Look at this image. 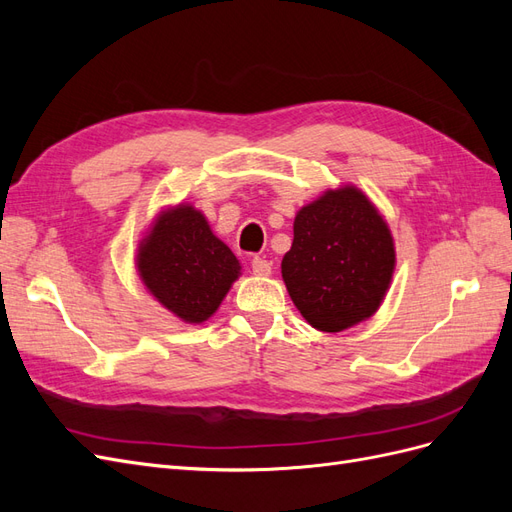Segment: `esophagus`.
Returning <instances> with one entry per match:
<instances>
[{"label":"esophagus","instance_id":"1","mask_svg":"<svg viewBox=\"0 0 512 512\" xmlns=\"http://www.w3.org/2000/svg\"><path fill=\"white\" fill-rule=\"evenodd\" d=\"M252 271L258 277H269L271 275V262L265 258H254L252 260Z\"/></svg>","mask_w":512,"mask_h":512}]
</instances>
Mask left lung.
Segmentation results:
<instances>
[{"instance_id":"1","label":"left lung","mask_w":512,"mask_h":512,"mask_svg":"<svg viewBox=\"0 0 512 512\" xmlns=\"http://www.w3.org/2000/svg\"><path fill=\"white\" fill-rule=\"evenodd\" d=\"M282 260L292 303L314 329L346 331L374 316L395 273L391 228L352 183L324 190L294 215Z\"/></svg>"}]
</instances>
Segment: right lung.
<instances>
[{
  "instance_id": "1",
  "label": "right lung",
  "mask_w": 512,
  "mask_h": 512,
  "mask_svg": "<svg viewBox=\"0 0 512 512\" xmlns=\"http://www.w3.org/2000/svg\"><path fill=\"white\" fill-rule=\"evenodd\" d=\"M134 265L151 297L188 324L218 312L241 275L237 256L192 203L166 207L153 218L138 241Z\"/></svg>"
}]
</instances>
